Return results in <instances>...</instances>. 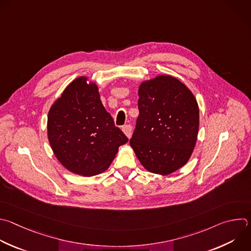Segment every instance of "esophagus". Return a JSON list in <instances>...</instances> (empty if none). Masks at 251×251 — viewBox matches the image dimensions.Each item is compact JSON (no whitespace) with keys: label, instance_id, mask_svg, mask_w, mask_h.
<instances>
[{"label":"esophagus","instance_id":"34e87169","mask_svg":"<svg viewBox=\"0 0 251 251\" xmlns=\"http://www.w3.org/2000/svg\"><path fill=\"white\" fill-rule=\"evenodd\" d=\"M122 131H123L124 134L127 136L128 139L131 138V136H132V126H131V125H125V126H123Z\"/></svg>","mask_w":251,"mask_h":251}]
</instances>
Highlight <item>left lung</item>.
Segmentation results:
<instances>
[{
    "instance_id": "obj_1",
    "label": "left lung",
    "mask_w": 251,
    "mask_h": 251,
    "mask_svg": "<svg viewBox=\"0 0 251 251\" xmlns=\"http://www.w3.org/2000/svg\"><path fill=\"white\" fill-rule=\"evenodd\" d=\"M139 117L130 140L138 159L150 173L169 176L189 160L199 131V106L178 78L158 75L138 89Z\"/></svg>"
}]
</instances>
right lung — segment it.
Listing matches in <instances>:
<instances>
[{"instance_id": "obj_1", "label": "right lung", "mask_w": 251, "mask_h": 251, "mask_svg": "<svg viewBox=\"0 0 251 251\" xmlns=\"http://www.w3.org/2000/svg\"><path fill=\"white\" fill-rule=\"evenodd\" d=\"M47 136L60 163L81 176L105 172L128 142L104 108L98 85L86 75L71 81L51 105Z\"/></svg>"}]
</instances>
